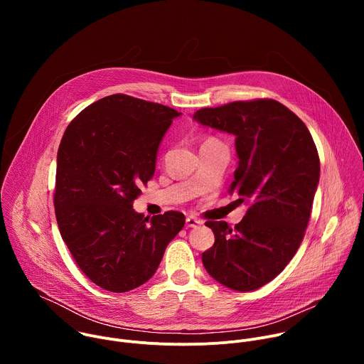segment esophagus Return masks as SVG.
Returning <instances> with one entry per match:
<instances>
[{
    "label": "esophagus",
    "instance_id": "esophagus-1",
    "mask_svg": "<svg viewBox=\"0 0 364 364\" xmlns=\"http://www.w3.org/2000/svg\"><path fill=\"white\" fill-rule=\"evenodd\" d=\"M198 225H201V220L197 219V218L188 216V218L186 219V226H187V228H197Z\"/></svg>",
    "mask_w": 364,
    "mask_h": 364
}]
</instances>
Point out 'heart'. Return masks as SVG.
Masks as SVG:
<instances>
[{"label":"heart","instance_id":"heart-1","mask_svg":"<svg viewBox=\"0 0 364 364\" xmlns=\"http://www.w3.org/2000/svg\"><path fill=\"white\" fill-rule=\"evenodd\" d=\"M209 141H218V139H215V138H207L204 142H209Z\"/></svg>","mask_w":364,"mask_h":364}]
</instances>
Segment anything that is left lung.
I'll use <instances>...</instances> for the list:
<instances>
[{"label":"left lung","mask_w":364,"mask_h":364,"mask_svg":"<svg viewBox=\"0 0 364 364\" xmlns=\"http://www.w3.org/2000/svg\"><path fill=\"white\" fill-rule=\"evenodd\" d=\"M194 119L236 136L239 166L229 193L249 203L235 229L205 222L215 245L203 252V265L230 289H257L284 271L304 239L320 180L317 146L305 124L274 99L203 108Z\"/></svg>","instance_id":"left-lung-1"}]
</instances>
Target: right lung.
<instances>
[{"label":"right lung","instance_id":"1","mask_svg":"<svg viewBox=\"0 0 364 364\" xmlns=\"http://www.w3.org/2000/svg\"><path fill=\"white\" fill-rule=\"evenodd\" d=\"M178 115L161 103L117 93L85 108L63 134L53 196L56 220L80 271L103 289L127 292L145 284L184 228L180 212L148 222L132 209Z\"/></svg>","mask_w":364,"mask_h":364}]
</instances>
